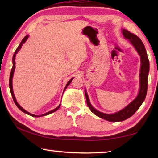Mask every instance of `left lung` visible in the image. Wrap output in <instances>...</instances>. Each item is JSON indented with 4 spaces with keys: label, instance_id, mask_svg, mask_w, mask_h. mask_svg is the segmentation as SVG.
I'll return each instance as SVG.
<instances>
[{
    "label": "left lung",
    "instance_id": "left-lung-1",
    "mask_svg": "<svg viewBox=\"0 0 158 158\" xmlns=\"http://www.w3.org/2000/svg\"><path fill=\"white\" fill-rule=\"evenodd\" d=\"M122 33L125 39L128 40L132 46L135 47V50L137 51L139 55L140 56L141 59V68H140V74H139V90L137 97L135 100H132L130 104L125 106L121 110L116 112L114 114H105L103 112L97 110L92 106L90 104L89 95L85 90V99L88 106L90 109L93 114L96 116L106 120V121L110 122H119L123 121L129 118L132 115L137 111L141 105H142L146 96L147 89H148V76L149 73V60L147 55L146 51L143 44L142 41L141 40L139 37H138L136 35L131 33L125 29H122Z\"/></svg>",
    "mask_w": 158,
    "mask_h": 158
}]
</instances>
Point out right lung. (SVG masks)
Instances as JSON below:
<instances>
[{
	"mask_svg": "<svg viewBox=\"0 0 158 158\" xmlns=\"http://www.w3.org/2000/svg\"><path fill=\"white\" fill-rule=\"evenodd\" d=\"M28 37H29V35H26V36L24 37V38H23V39L22 40H21V43L19 44V47L17 48V49H16V51H15V52L14 55H13V58H12V68L11 73H10V80H9L10 90V92H11V95H12V96L13 100H14L15 103V105H17V107H18L19 109L21 111H23V113H25V114H26L29 115V116H33V117H40V116H47V115H49V114H50L53 113V112H54V111H57L58 109L60 108V105H61V104L60 103V105H58L56 108H55L54 109H53V110L50 111H49V112H47V113H45V114H42V115H40V116H37V115H35V114H31V113H29L28 111H26L24 109H23L22 107H21V106L19 105V103L17 102V100H16V98H15V94H14V92H13V88H12V78H13V75H14L15 69V57H16V55H17V53H18L19 51V50L21 49V47H22L23 44V43H25L26 41L27 40H28ZM73 79H74V78H72L70 80H69V81L68 83H67V84H66V85H65V89H64L63 93H64V91H65V89H67V87H68V85H69V84H70L71 81H73Z\"/></svg>",
	"mask_w": 158,
	"mask_h": 158,
	"instance_id": "right-lung-1",
	"label": "right lung"
}]
</instances>
